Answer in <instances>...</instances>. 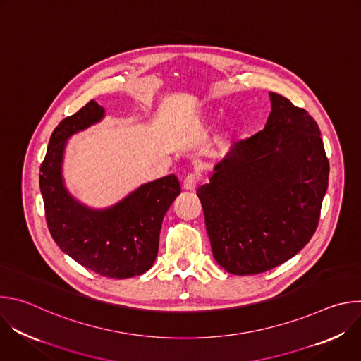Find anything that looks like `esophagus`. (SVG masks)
Here are the masks:
<instances>
[{"label": "esophagus", "instance_id": "obj_1", "mask_svg": "<svg viewBox=\"0 0 361 361\" xmlns=\"http://www.w3.org/2000/svg\"><path fill=\"white\" fill-rule=\"evenodd\" d=\"M195 185H197V176L188 174V176L184 178V183H183L184 190H187V191H194Z\"/></svg>", "mask_w": 361, "mask_h": 361}]
</instances>
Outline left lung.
I'll use <instances>...</instances> for the list:
<instances>
[{
  "label": "left lung",
  "mask_w": 361,
  "mask_h": 361,
  "mask_svg": "<svg viewBox=\"0 0 361 361\" xmlns=\"http://www.w3.org/2000/svg\"><path fill=\"white\" fill-rule=\"evenodd\" d=\"M264 130L230 148L198 187L216 262L237 276L294 257L313 237L329 185V160L314 118L270 92Z\"/></svg>",
  "instance_id": "obj_1"
}]
</instances>
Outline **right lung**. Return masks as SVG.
Returning a JSON list of instances; mask_svg holds the SVG:
<instances>
[{"instance_id": "right-lung-1", "label": "right lung", "mask_w": 361, "mask_h": 361, "mask_svg": "<svg viewBox=\"0 0 361 361\" xmlns=\"http://www.w3.org/2000/svg\"><path fill=\"white\" fill-rule=\"evenodd\" d=\"M104 117V107L91 99L57 126L39 169V190L48 230L61 251L99 276L128 279L156 262L163 219L181 188L170 174L141 184L106 209L74 198L63 177L67 141Z\"/></svg>"}]
</instances>
